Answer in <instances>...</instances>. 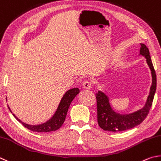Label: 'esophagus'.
Masks as SVG:
<instances>
[{
	"label": "esophagus",
	"mask_w": 161,
	"mask_h": 161,
	"mask_svg": "<svg viewBox=\"0 0 161 161\" xmlns=\"http://www.w3.org/2000/svg\"><path fill=\"white\" fill-rule=\"evenodd\" d=\"M92 87V83L90 80H86L83 83V88L85 89H91Z\"/></svg>",
	"instance_id": "1"
}]
</instances>
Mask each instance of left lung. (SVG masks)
<instances>
[{
    "label": "left lung",
    "mask_w": 161,
    "mask_h": 161,
    "mask_svg": "<svg viewBox=\"0 0 161 161\" xmlns=\"http://www.w3.org/2000/svg\"><path fill=\"white\" fill-rule=\"evenodd\" d=\"M140 54L146 58L152 74V85L145 106L134 113L120 114L112 109L107 95L103 92H96L97 122L100 127L105 131H121L134 128L146 119L152 106L156 90V75L152 64L149 50L144 44H140Z\"/></svg>",
    "instance_id": "left-lung-1"
}]
</instances>
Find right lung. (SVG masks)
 I'll list each match as a JSON object with an SVG mask.
<instances>
[{
  "mask_svg": "<svg viewBox=\"0 0 161 161\" xmlns=\"http://www.w3.org/2000/svg\"><path fill=\"white\" fill-rule=\"evenodd\" d=\"M79 92H80V91H79L78 88H73L68 91L62 97L58 108L52 119H50L49 121L42 124V125H29L27 124L22 122L18 118H17L14 114H13V115L25 127L30 129V131L36 132H49L56 131L60 128L64 124L70 103H71L72 100L74 99L76 95L79 93ZM8 108L10 109L9 107H8Z\"/></svg>",
  "mask_w": 161,
  "mask_h": 161,
  "instance_id": "right-lung-1",
  "label": "right lung"
}]
</instances>
